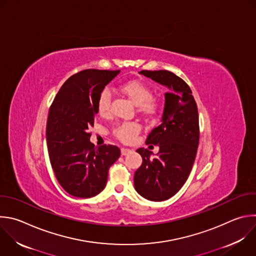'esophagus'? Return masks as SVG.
I'll return each mask as SVG.
<instances>
[{
	"instance_id": "obj_1",
	"label": "esophagus",
	"mask_w": 256,
	"mask_h": 256,
	"mask_svg": "<svg viewBox=\"0 0 256 256\" xmlns=\"http://www.w3.org/2000/svg\"><path fill=\"white\" fill-rule=\"evenodd\" d=\"M122 156H126L128 154H130L132 150L130 148H122Z\"/></svg>"
}]
</instances>
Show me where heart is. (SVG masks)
Here are the masks:
<instances>
[{
	"label": "heart",
	"mask_w": 256,
	"mask_h": 256,
	"mask_svg": "<svg viewBox=\"0 0 256 256\" xmlns=\"http://www.w3.org/2000/svg\"><path fill=\"white\" fill-rule=\"evenodd\" d=\"M120 90L138 106L140 112L150 116L156 112L158 104L152 98V92L148 84L140 80H128L120 85ZM112 94L106 88L100 94L98 100V112L100 116H108L110 112ZM140 126L134 122H126L114 128V136L124 142H130L140 132Z\"/></svg>",
	"instance_id": "heart-1"
}]
</instances>
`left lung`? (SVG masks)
Returning <instances> with one entry per match:
<instances>
[{"instance_id": "1", "label": "left lung", "mask_w": 256, "mask_h": 256, "mask_svg": "<svg viewBox=\"0 0 256 256\" xmlns=\"http://www.w3.org/2000/svg\"><path fill=\"white\" fill-rule=\"evenodd\" d=\"M164 85V108L162 122L146 140L158 146L156 156L152 158L148 148L136 152L142 158V166L134 173L136 192L150 201H164L173 197L187 181L199 144V116L196 102L189 85L175 73L168 70L140 72Z\"/></svg>"}]
</instances>
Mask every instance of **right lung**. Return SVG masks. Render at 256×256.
Segmentation results:
<instances>
[{
    "label": "right lung",
    "instance_id": "right-lung-1",
    "mask_svg": "<svg viewBox=\"0 0 256 256\" xmlns=\"http://www.w3.org/2000/svg\"><path fill=\"white\" fill-rule=\"evenodd\" d=\"M120 70H82L68 78L48 114L46 140L49 158L61 187L77 198L100 193L108 168L120 158L116 146H94L90 130L94 124L102 90Z\"/></svg>",
    "mask_w": 256,
    "mask_h": 256
}]
</instances>
